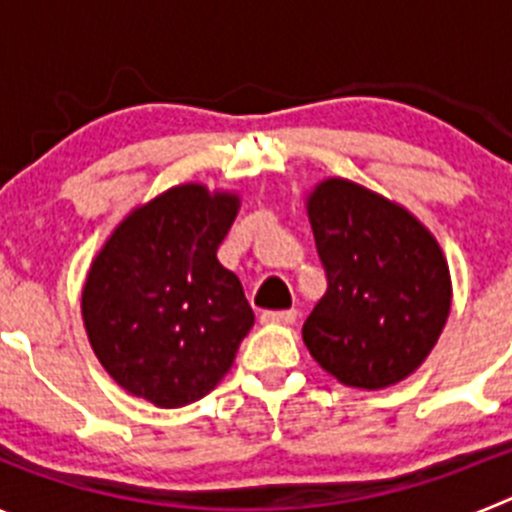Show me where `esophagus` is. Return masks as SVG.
<instances>
[{
	"label": "esophagus",
	"mask_w": 512,
	"mask_h": 512,
	"mask_svg": "<svg viewBox=\"0 0 512 512\" xmlns=\"http://www.w3.org/2000/svg\"><path fill=\"white\" fill-rule=\"evenodd\" d=\"M295 320H297V310H264L261 312V323L292 325Z\"/></svg>",
	"instance_id": "34e87169"
}]
</instances>
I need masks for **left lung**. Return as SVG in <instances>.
I'll use <instances>...</instances> for the list:
<instances>
[{
	"instance_id": "1",
	"label": "left lung",
	"mask_w": 512,
	"mask_h": 512,
	"mask_svg": "<svg viewBox=\"0 0 512 512\" xmlns=\"http://www.w3.org/2000/svg\"><path fill=\"white\" fill-rule=\"evenodd\" d=\"M328 289L302 325L307 351L346 387L384 390L428 359L451 312L436 235L400 202L328 176L305 197Z\"/></svg>"
}]
</instances>
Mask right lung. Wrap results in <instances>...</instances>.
<instances>
[{
    "label": "right lung",
    "instance_id": "1",
    "mask_svg": "<svg viewBox=\"0 0 512 512\" xmlns=\"http://www.w3.org/2000/svg\"><path fill=\"white\" fill-rule=\"evenodd\" d=\"M241 210L225 189L184 182L133 207L81 289V318L104 372L156 408L215 390L253 325L233 271L217 261Z\"/></svg>",
    "mask_w": 512,
    "mask_h": 512
}]
</instances>
